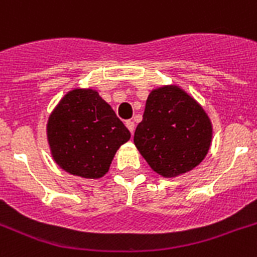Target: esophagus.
<instances>
[{"label": "esophagus", "instance_id": "1", "mask_svg": "<svg viewBox=\"0 0 257 257\" xmlns=\"http://www.w3.org/2000/svg\"><path fill=\"white\" fill-rule=\"evenodd\" d=\"M125 125H126V128L131 131V133L133 135V132H135V122H133L132 120H128V121H125Z\"/></svg>", "mask_w": 257, "mask_h": 257}]
</instances>
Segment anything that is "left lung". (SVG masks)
Returning <instances> with one entry per match:
<instances>
[{"label":"left lung","instance_id":"obj_1","mask_svg":"<svg viewBox=\"0 0 257 257\" xmlns=\"http://www.w3.org/2000/svg\"><path fill=\"white\" fill-rule=\"evenodd\" d=\"M133 141L153 171L176 177L207 156L212 124L201 105L183 89L161 86L149 93Z\"/></svg>","mask_w":257,"mask_h":257}]
</instances>
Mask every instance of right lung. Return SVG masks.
<instances>
[{
    "instance_id": "1",
    "label": "right lung",
    "mask_w": 257,
    "mask_h": 257,
    "mask_svg": "<svg viewBox=\"0 0 257 257\" xmlns=\"http://www.w3.org/2000/svg\"><path fill=\"white\" fill-rule=\"evenodd\" d=\"M48 143L54 161L70 175L100 179L131 132L93 89H73L49 116Z\"/></svg>"
}]
</instances>
